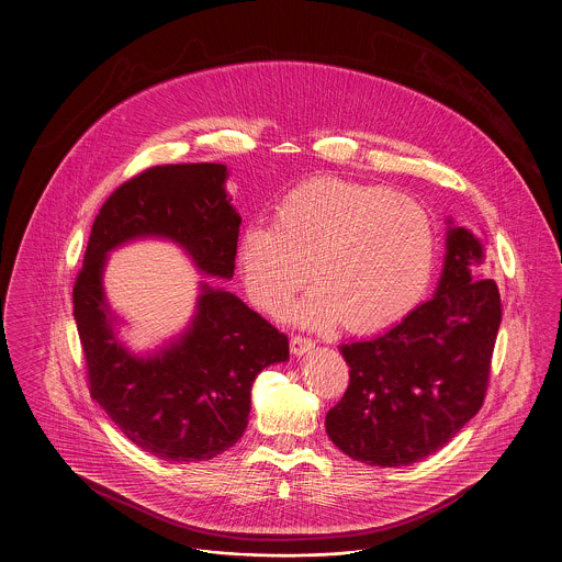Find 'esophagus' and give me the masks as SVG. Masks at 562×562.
Masks as SVG:
<instances>
[{
  "label": "esophagus",
  "instance_id": "obj_1",
  "mask_svg": "<svg viewBox=\"0 0 562 562\" xmlns=\"http://www.w3.org/2000/svg\"><path fill=\"white\" fill-rule=\"evenodd\" d=\"M314 348V342L310 338H303V336H293L291 338V352L293 355H305Z\"/></svg>",
  "mask_w": 562,
  "mask_h": 562
}]
</instances>
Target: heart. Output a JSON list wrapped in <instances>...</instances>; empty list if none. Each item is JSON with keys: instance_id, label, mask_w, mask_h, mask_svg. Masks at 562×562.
Returning a JSON list of instances; mask_svg holds the SVG:
<instances>
[{"instance_id": "obj_1", "label": "heart", "mask_w": 562, "mask_h": 562, "mask_svg": "<svg viewBox=\"0 0 562 562\" xmlns=\"http://www.w3.org/2000/svg\"><path fill=\"white\" fill-rule=\"evenodd\" d=\"M436 235L428 210L381 186L312 177L273 207L271 226L248 224L237 244L246 289L282 312L310 280L300 305L312 325L342 316L352 331H379L406 316L432 278Z\"/></svg>"}]
</instances>
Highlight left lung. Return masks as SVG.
<instances>
[{
    "mask_svg": "<svg viewBox=\"0 0 562 562\" xmlns=\"http://www.w3.org/2000/svg\"><path fill=\"white\" fill-rule=\"evenodd\" d=\"M483 246L449 228L436 295L372 340L340 346L348 387L325 428L348 458L408 467L460 432L483 404L501 327L494 280H479Z\"/></svg>",
    "mask_w": 562,
    "mask_h": 562,
    "instance_id": "left-lung-1",
    "label": "left lung"
}]
</instances>
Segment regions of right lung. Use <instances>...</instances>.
Returning <instances> with one entry per match:
<instances>
[{
  "mask_svg": "<svg viewBox=\"0 0 562 562\" xmlns=\"http://www.w3.org/2000/svg\"><path fill=\"white\" fill-rule=\"evenodd\" d=\"M224 165H165L124 181L100 207L72 302L87 385L138 449L171 462L212 460L248 426L250 389L262 368L289 359V338L233 293L203 284L190 329L154 357L117 342L102 293L115 246L169 237L210 276L233 278L241 217L224 192Z\"/></svg>",
  "mask_w": 562,
  "mask_h": 562,
  "instance_id": "right-lung-1",
  "label": "right lung"
}]
</instances>
